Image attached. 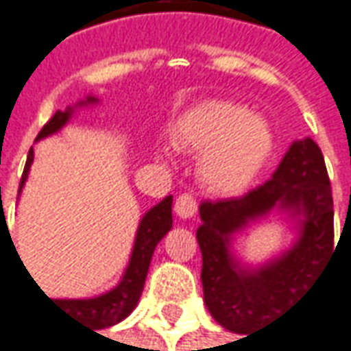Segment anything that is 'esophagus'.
Wrapping results in <instances>:
<instances>
[{"instance_id": "esophagus-1", "label": "esophagus", "mask_w": 351, "mask_h": 351, "mask_svg": "<svg viewBox=\"0 0 351 351\" xmlns=\"http://www.w3.org/2000/svg\"><path fill=\"white\" fill-rule=\"evenodd\" d=\"M198 210V202L192 194H180L175 202V212L178 217L186 219V217H192Z\"/></svg>"}]
</instances>
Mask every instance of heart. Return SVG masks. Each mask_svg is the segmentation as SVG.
Returning a JSON list of instances; mask_svg holds the SVG:
<instances>
[{
    "label": "heart",
    "instance_id": "b5f03b06",
    "mask_svg": "<svg viewBox=\"0 0 351 351\" xmlns=\"http://www.w3.org/2000/svg\"><path fill=\"white\" fill-rule=\"evenodd\" d=\"M173 139L180 149L204 153L199 180L213 194L241 192L274 145L270 124L231 101H208L186 110L176 120Z\"/></svg>",
    "mask_w": 351,
    "mask_h": 351
}]
</instances>
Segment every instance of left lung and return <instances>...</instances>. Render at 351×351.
Returning a JSON list of instances; mask_svg holds the SVG:
<instances>
[{"mask_svg": "<svg viewBox=\"0 0 351 351\" xmlns=\"http://www.w3.org/2000/svg\"><path fill=\"white\" fill-rule=\"evenodd\" d=\"M274 207L299 217L302 235L284 257L247 271L228 250L230 235ZM199 217L204 303L213 319L237 334L278 319L313 287L332 256V188L320 147L311 138L291 143L270 180L241 198L204 202Z\"/></svg>", "mask_w": 351, "mask_h": 351, "instance_id": "left-lung-1", "label": "left lung"}]
</instances>
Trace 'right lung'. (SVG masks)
Segmentation results:
<instances>
[{
	"label": "right lung",
	"mask_w": 351,
	"mask_h": 351,
	"mask_svg": "<svg viewBox=\"0 0 351 351\" xmlns=\"http://www.w3.org/2000/svg\"><path fill=\"white\" fill-rule=\"evenodd\" d=\"M97 103L95 97H87V101H81L79 104H91ZM73 114V108L69 106L66 110H56V114L44 124V128L38 132L36 139H43L46 136L56 134L60 128L66 126V122ZM32 147L27 157V165L21 176V184H19V192L27 180L29 169L32 163ZM173 196H167L163 202H159L157 206H153L149 212L141 217L136 233V243H134V250L130 256V264H128L126 272L122 276L120 284L116 285L114 289H110L108 293H103L93 299H50L56 303L60 311H64L66 315L73 317V319L83 320L87 324H91L95 328H106L112 326L116 322L124 320L138 305L139 295L143 291V284L147 278V270L152 264L153 250L157 247V243L163 239L171 227H173ZM9 231V229H7ZM11 237V233H9ZM13 243V241H11Z\"/></svg>",
	"instance_id": "add662e5"
}]
</instances>
